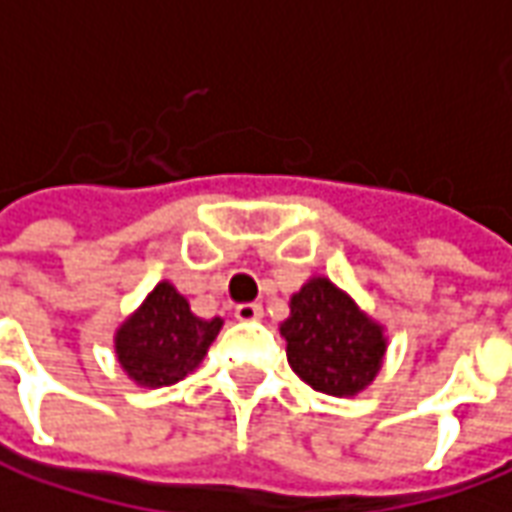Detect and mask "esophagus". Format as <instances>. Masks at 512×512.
<instances>
[{
    "label": "esophagus",
    "instance_id": "esophagus-1",
    "mask_svg": "<svg viewBox=\"0 0 512 512\" xmlns=\"http://www.w3.org/2000/svg\"><path fill=\"white\" fill-rule=\"evenodd\" d=\"M235 318L238 321H257V318H263V307L257 302H244V305L235 307Z\"/></svg>",
    "mask_w": 512,
    "mask_h": 512
}]
</instances>
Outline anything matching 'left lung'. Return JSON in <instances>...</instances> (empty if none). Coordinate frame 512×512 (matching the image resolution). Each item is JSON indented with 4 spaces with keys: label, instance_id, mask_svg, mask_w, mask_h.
<instances>
[{
    "label": "left lung",
    "instance_id": "left-lung-1",
    "mask_svg": "<svg viewBox=\"0 0 512 512\" xmlns=\"http://www.w3.org/2000/svg\"><path fill=\"white\" fill-rule=\"evenodd\" d=\"M280 332L293 371L321 393L355 396L382 366V327L324 277H313L293 293L291 316Z\"/></svg>",
    "mask_w": 512,
    "mask_h": 512
}]
</instances>
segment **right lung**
<instances>
[{"label":"right lung","mask_w":512,"mask_h":512,"mask_svg":"<svg viewBox=\"0 0 512 512\" xmlns=\"http://www.w3.org/2000/svg\"><path fill=\"white\" fill-rule=\"evenodd\" d=\"M221 318H199L171 282H160L116 332L121 368L144 388H163L194 371L216 341Z\"/></svg>","instance_id":"right-lung-1"}]
</instances>
